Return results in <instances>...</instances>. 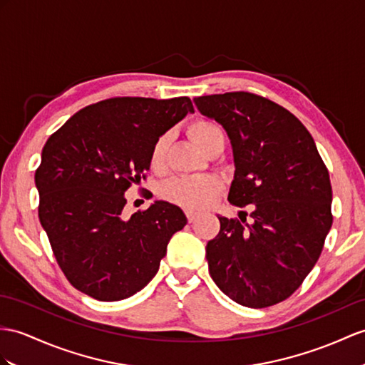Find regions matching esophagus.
I'll use <instances>...</instances> for the list:
<instances>
[{"label":"esophagus","mask_w":365,"mask_h":365,"mask_svg":"<svg viewBox=\"0 0 365 365\" xmlns=\"http://www.w3.org/2000/svg\"><path fill=\"white\" fill-rule=\"evenodd\" d=\"M185 217H187L189 223H193V221L198 218V213L197 212H192V210H187V212H185Z\"/></svg>","instance_id":"34e87169"}]
</instances>
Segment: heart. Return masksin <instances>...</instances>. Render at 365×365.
<instances>
[{
  "mask_svg": "<svg viewBox=\"0 0 365 365\" xmlns=\"http://www.w3.org/2000/svg\"><path fill=\"white\" fill-rule=\"evenodd\" d=\"M187 131L195 144H197L206 155L215 148H225V130L215 120L197 118L189 123ZM168 142H170V135H168V133H164V135H161L155 140L152 153H150V165H152L155 170H159L164 164ZM220 189V181L210 175L175 178V180L163 184L161 197L165 201L176 204V206H180L182 209L200 210L209 206L210 201L217 197Z\"/></svg>",
  "mask_w": 365,
  "mask_h": 365,
  "instance_id": "1",
  "label": "heart"
}]
</instances>
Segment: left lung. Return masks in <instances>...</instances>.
I'll return each instance as SVG.
<instances>
[{"instance_id": "1", "label": "left lung", "mask_w": 365, "mask_h": 365, "mask_svg": "<svg viewBox=\"0 0 365 365\" xmlns=\"http://www.w3.org/2000/svg\"><path fill=\"white\" fill-rule=\"evenodd\" d=\"M193 102L227 131L235 163L227 200L252 218L218 217L220 232L206 246L210 277L243 307L279 304L324 250L333 223L328 168L304 123L266 97L234 91Z\"/></svg>"}]
</instances>
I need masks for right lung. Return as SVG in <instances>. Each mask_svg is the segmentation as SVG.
I'll use <instances>...</instances> for the list:
<instances>
[{
  "instance_id": "1",
  "label": "right lung",
  "mask_w": 365,
  "mask_h": 365,
  "mask_svg": "<svg viewBox=\"0 0 365 365\" xmlns=\"http://www.w3.org/2000/svg\"><path fill=\"white\" fill-rule=\"evenodd\" d=\"M187 113L189 97H111L76 113L44 144L35 170L38 218L60 269L83 294L102 302L136 294L187 223L165 201L123 213V193L145 180L155 140Z\"/></svg>"
}]
</instances>
